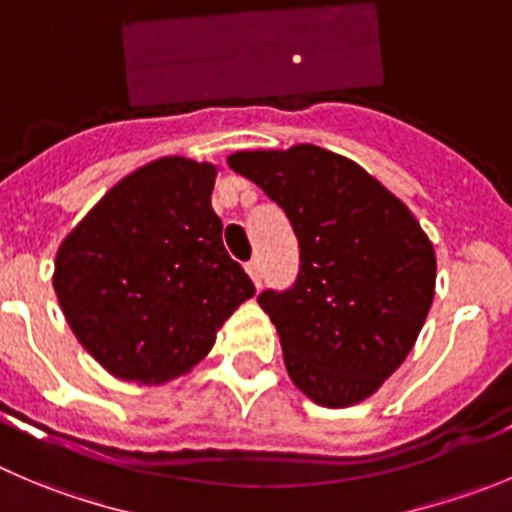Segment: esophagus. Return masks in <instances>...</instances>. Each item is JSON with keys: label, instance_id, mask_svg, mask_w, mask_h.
<instances>
[{"label": "esophagus", "instance_id": "34e87169", "mask_svg": "<svg viewBox=\"0 0 512 512\" xmlns=\"http://www.w3.org/2000/svg\"><path fill=\"white\" fill-rule=\"evenodd\" d=\"M246 271H248V276H251V281L256 286L261 284V264H259V259H251L246 264Z\"/></svg>", "mask_w": 512, "mask_h": 512}]
</instances>
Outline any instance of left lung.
<instances>
[{
  "mask_svg": "<svg viewBox=\"0 0 512 512\" xmlns=\"http://www.w3.org/2000/svg\"><path fill=\"white\" fill-rule=\"evenodd\" d=\"M228 165L284 208L299 238L294 286L259 296L291 382L321 407L372 397L412 352L435 299L427 233L377 178L319 145L241 150Z\"/></svg>",
  "mask_w": 512,
  "mask_h": 512,
  "instance_id": "1",
  "label": "left lung"
}]
</instances>
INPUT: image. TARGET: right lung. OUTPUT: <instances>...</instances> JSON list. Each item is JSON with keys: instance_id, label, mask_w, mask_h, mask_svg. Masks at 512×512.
Instances as JSON below:
<instances>
[{"instance_id": "right-lung-1", "label": "right lung", "mask_w": 512, "mask_h": 512, "mask_svg": "<svg viewBox=\"0 0 512 512\" xmlns=\"http://www.w3.org/2000/svg\"><path fill=\"white\" fill-rule=\"evenodd\" d=\"M216 165L153 160L67 233L55 284L82 347L118 379L160 384L196 367L256 294L211 208Z\"/></svg>"}]
</instances>
